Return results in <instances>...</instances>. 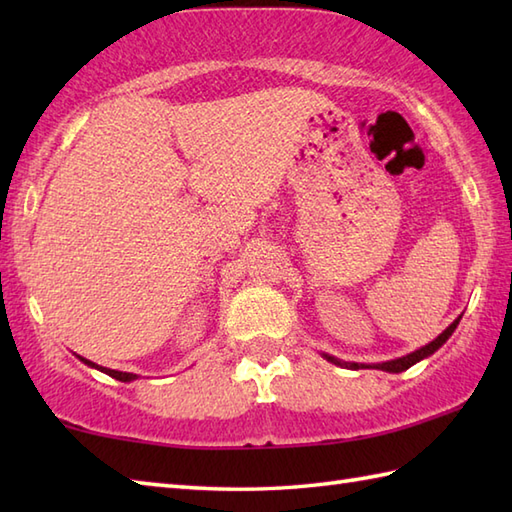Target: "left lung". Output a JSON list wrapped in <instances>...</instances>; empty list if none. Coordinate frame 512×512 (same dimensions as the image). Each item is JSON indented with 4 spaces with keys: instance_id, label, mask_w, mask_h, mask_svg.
I'll list each match as a JSON object with an SVG mask.
<instances>
[{
    "instance_id": "8db88e82",
    "label": "left lung",
    "mask_w": 512,
    "mask_h": 512,
    "mask_svg": "<svg viewBox=\"0 0 512 512\" xmlns=\"http://www.w3.org/2000/svg\"><path fill=\"white\" fill-rule=\"evenodd\" d=\"M460 319H462V314L458 319H455L447 330H444L438 339H433L431 343H427L424 347H420V350H416V352H411V354H407V356H402V358H394V361H387V363H376V365H363V363H345V361H341V358H334V356H330V354H323L325 358H328L330 363H334V365H341V367H347V369H363V367H374V369H383V372H391V374H398V372H405V369H409L411 365H416V363H420L422 358H427V356H431L433 352L436 350H440V347L449 341V336L455 332V328H458V323H460Z\"/></svg>"
}]
</instances>
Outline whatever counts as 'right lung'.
<instances>
[{
  "label": "right lung",
  "instance_id": "obj_1",
  "mask_svg": "<svg viewBox=\"0 0 512 512\" xmlns=\"http://www.w3.org/2000/svg\"><path fill=\"white\" fill-rule=\"evenodd\" d=\"M79 358H81V361H83L85 365H90V367H94V369H101L103 374L112 376V378H116V380H121V383H129V380H136V378H138L136 374H129V372H116V369H110V367H101V365H96V363L88 361V358H83V356H79Z\"/></svg>",
  "mask_w": 512,
  "mask_h": 512
}]
</instances>
